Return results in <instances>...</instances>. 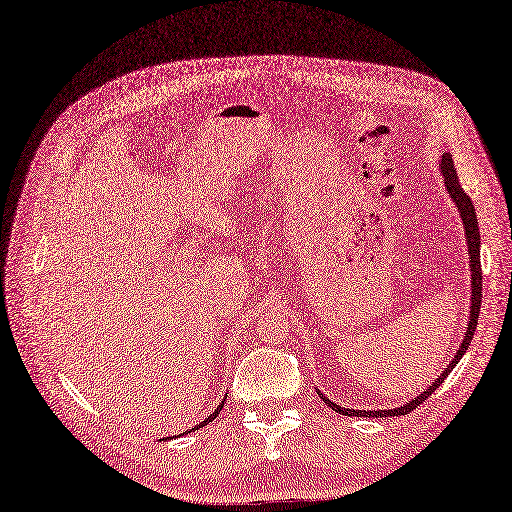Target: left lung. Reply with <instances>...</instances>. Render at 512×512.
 <instances>
[{
  "label": "left lung",
  "instance_id": "left-lung-1",
  "mask_svg": "<svg viewBox=\"0 0 512 512\" xmlns=\"http://www.w3.org/2000/svg\"><path fill=\"white\" fill-rule=\"evenodd\" d=\"M441 175H443V184H446L448 188V194L452 196V201L456 203L458 211H460V217H462V226H464V234H466V247H469V259H471V314H469V324H466V335H464V341L460 343L454 360L450 362V366L441 372L439 379L427 387V391H422L420 395H416L412 402H408L406 406L402 408H393V410H349V408H341L337 406L335 402H330V399H326L320 391L318 395L324 399V404H328V408H332L339 414H345V416H368V418H376V416H404L412 410H416L425 399L448 379V374L452 372V368L460 362L462 355L466 353V349H469L471 345V339L475 335V328H477V318H479V311H481V259H479V247H481V238H479V226H477V215H475V207H473V201L469 196H466V192L462 190L460 182H458V173L454 169V161H452V154L446 152L441 157Z\"/></svg>",
  "mask_w": 512,
  "mask_h": 512
}]
</instances>
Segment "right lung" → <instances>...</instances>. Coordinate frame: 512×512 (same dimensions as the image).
<instances>
[{
    "mask_svg": "<svg viewBox=\"0 0 512 512\" xmlns=\"http://www.w3.org/2000/svg\"><path fill=\"white\" fill-rule=\"evenodd\" d=\"M221 408H224V402H221V406H219V408H217V410H215V412H213V414H211L209 418H205L203 422H198V425H196V427H194L192 431H198V429H201V427H205V425H207V422H211V420H213V418H215V416L219 414V410H221Z\"/></svg>",
    "mask_w": 512,
    "mask_h": 512,
    "instance_id": "right-lung-1",
    "label": "right lung"
}]
</instances>
